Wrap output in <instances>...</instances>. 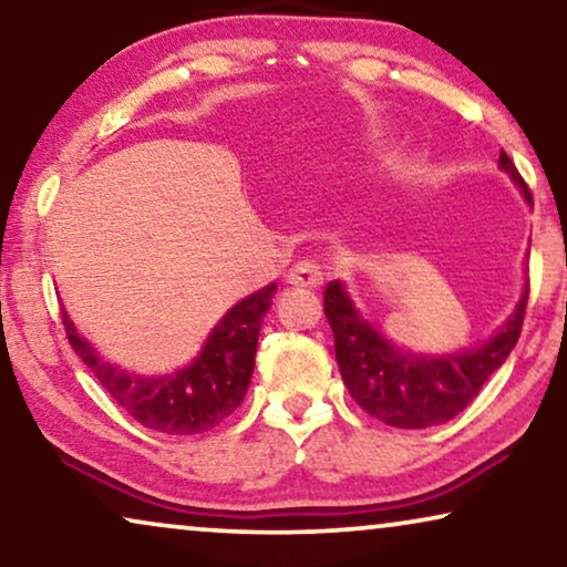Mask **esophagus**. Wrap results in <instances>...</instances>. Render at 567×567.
<instances>
[{
	"label": "esophagus",
	"instance_id": "34e87169",
	"mask_svg": "<svg viewBox=\"0 0 567 567\" xmlns=\"http://www.w3.org/2000/svg\"><path fill=\"white\" fill-rule=\"evenodd\" d=\"M286 281L293 286H301V289H317V286H322L324 281V274L315 260H299L297 266L289 270Z\"/></svg>",
	"mask_w": 567,
	"mask_h": 567
}]
</instances>
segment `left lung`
I'll list each match as a JSON object with an SVG mask.
<instances>
[{"instance_id":"1","label":"left lung","mask_w":567,"mask_h":567,"mask_svg":"<svg viewBox=\"0 0 567 567\" xmlns=\"http://www.w3.org/2000/svg\"><path fill=\"white\" fill-rule=\"evenodd\" d=\"M501 169H506L532 204L529 185L506 152H501ZM526 299L529 284L516 312L487 343L454 355H417L392 346L361 320L340 281L324 286V317L336 336V359L351 398L371 417L394 429H429L460 415L493 371L503 367L522 336Z\"/></svg>"}]
</instances>
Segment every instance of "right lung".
Wrapping results in <instances>:
<instances>
[{"label":"right lung","instance_id":"right-lung-1","mask_svg":"<svg viewBox=\"0 0 567 567\" xmlns=\"http://www.w3.org/2000/svg\"><path fill=\"white\" fill-rule=\"evenodd\" d=\"M276 284H268L266 289L237 301L212 330L198 359L169 377L128 374L103 361L74 330L69 315H61L74 353L134 421L169 436H193L216 429L243 405L255 367L262 315L268 312Z\"/></svg>","mask_w":567,"mask_h":567}]
</instances>
